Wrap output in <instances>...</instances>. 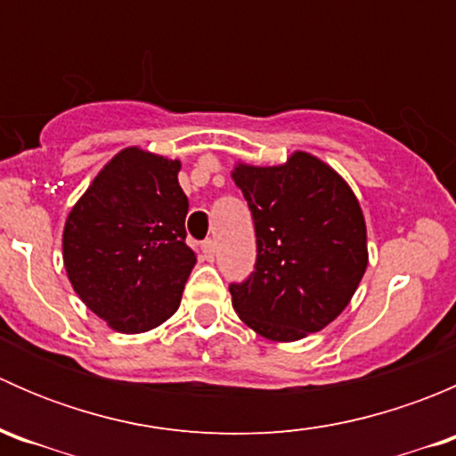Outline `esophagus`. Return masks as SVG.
Segmentation results:
<instances>
[{"label":"esophagus","instance_id":"1","mask_svg":"<svg viewBox=\"0 0 456 456\" xmlns=\"http://www.w3.org/2000/svg\"><path fill=\"white\" fill-rule=\"evenodd\" d=\"M200 249H202V256H205V260L214 262V257H216V242L211 240V238H209V240L202 242Z\"/></svg>","mask_w":456,"mask_h":456}]
</instances>
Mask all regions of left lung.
<instances>
[{
  "label": "left lung",
  "instance_id": "1",
  "mask_svg": "<svg viewBox=\"0 0 456 456\" xmlns=\"http://www.w3.org/2000/svg\"><path fill=\"white\" fill-rule=\"evenodd\" d=\"M256 227V269L229 284L232 305L257 335L296 342L351 302L366 265V223L342 176L306 151L275 167L232 172Z\"/></svg>",
  "mask_w": 456,
  "mask_h": 456
}]
</instances>
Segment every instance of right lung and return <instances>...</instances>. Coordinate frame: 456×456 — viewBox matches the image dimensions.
<instances>
[{"label": "right lung", "mask_w": 456, "mask_h": 456, "mask_svg": "<svg viewBox=\"0 0 456 456\" xmlns=\"http://www.w3.org/2000/svg\"><path fill=\"white\" fill-rule=\"evenodd\" d=\"M181 160L141 147L118 151L63 227V265L87 309L121 333H145L176 314L196 265Z\"/></svg>", "instance_id": "1"}]
</instances>
